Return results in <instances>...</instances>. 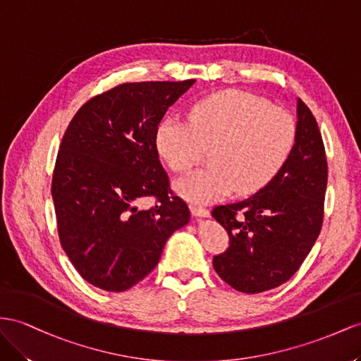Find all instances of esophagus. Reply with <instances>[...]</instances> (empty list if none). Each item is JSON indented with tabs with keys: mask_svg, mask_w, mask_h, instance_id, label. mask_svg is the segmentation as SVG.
Masks as SVG:
<instances>
[{
	"mask_svg": "<svg viewBox=\"0 0 361 361\" xmlns=\"http://www.w3.org/2000/svg\"><path fill=\"white\" fill-rule=\"evenodd\" d=\"M190 210H192V215L197 216V218H207L209 216V210L206 207L190 206Z\"/></svg>",
	"mask_w": 361,
	"mask_h": 361,
	"instance_id": "esophagus-1",
	"label": "esophagus"
}]
</instances>
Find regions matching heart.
I'll return each mask as SVG.
<instances>
[{"label": "heart", "mask_w": 361, "mask_h": 361, "mask_svg": "<svg viewBox=\"0 0 361 361\" xmlns=\"http://www.w3.org/2000/svg\"><path fill=\"white\" fill-rule=\"evenodd\" d=\"M295 143V120L279 106L244 91H223L198 100L188 122L166 118L155 146L173 172H188L209 149V168L175 183L183 198L212 202L267 186L282 169Z\"/></svg>", "instance_id": "heart-1"}]
</instances>
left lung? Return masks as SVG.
I'll list each match as a JSON object with an SVG mask.
<instances>
[{
  "instance_id": "left-lung-1",
  "label": "left lung",
  "mask_w": 361,
  "mask_h": 361,
  "mask_svg": "<svg viewBox=\"0 0 361 361\" xmlns=\"http://www.w3.org/2000/svg\"><path fill=\"white\" fill-rule=\"evenodd\" d=\"M326 183L322 134L310 108L298 99L295 143L282 169L255 195L212 210L230 243L214 257L221 279L247 294L288 281L319 238Z\"/></svg>"
}]
</instances>
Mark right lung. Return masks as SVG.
Returning a JSON list of instances; mask_svg holds the SVG:
<instances>
[{
  "label": "right lung",
  "mask_w": 361,
  "mask_h": 361,
  "mask_svg": "<svg viewBox=\"0 0 361 361\" xmlns=\"http://www.w3.org/2000/svg\"><path fill=\"white\" fill-rule=\"evenodd\" d=\"M195 80L133 82L90 99L73 117L54 164L51 197L63 252L87 282L125 291L159 264L169 236L190 219L169 189L155 133ZM155 196L157 204H135Z\"/></svg>",
  "instance_id": "add662e5"
}]
</instances>
